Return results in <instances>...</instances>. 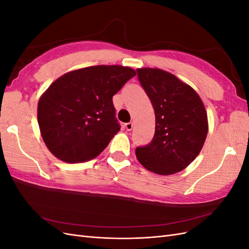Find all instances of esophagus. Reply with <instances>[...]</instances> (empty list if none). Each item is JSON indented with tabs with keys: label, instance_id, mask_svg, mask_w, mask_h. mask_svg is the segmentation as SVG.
<instances>
[{
	"label": "esophagus",
	"instance_id": "34e87169",
	"mask_svg": "<svg viewBox=\"0 0 249 249\" xmlns=\"http://www.w3.org/2000/svg\"><path fill=\"white\" fill-rule=\"evenodd\" d=\"M124 127L126 129V131H131L133 129V123H126L124 124Z\"/></svg>",
	"mask_w": 249,
	"mask_h": 249
}]
</instances>
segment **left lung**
<instances>
[{
    "instance_id": "8db88e82",
    "label": "left lung",
    "mask_w": 249,
    "mask_h": 249,
    "mask_svg": "<svg viewBox=\"0 0 249 249\" xmlns=\"http://www.w3.org/2000/svg\"><path fill=\"white\" fill-rule=\"evenodd\" d=\"M138 79L155 110V136L136 157L160 176L182 171L198 156L209 130L208 115L197 92L175 74L160 69H137Z\"/></svg>"
}]
</instances>
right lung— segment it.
I'll return each mask as SVG.
<instances>
[{"mask_svg": "<svg viewBox=\"0 0 249 249\" xmlns=\"http://www.w3.org/2000/svg\"><path fill=\"white\" fill-rule=\"evenodd\" d=\"M136 76L129 66L95 65L64 73L40 96L41 137L66 163L94 159L120 130L112 97Z\"/></svg>", "mask_w": 249, "mask_h": 249, "instance_id": "1", "label": "right lung"}]
</instances>
